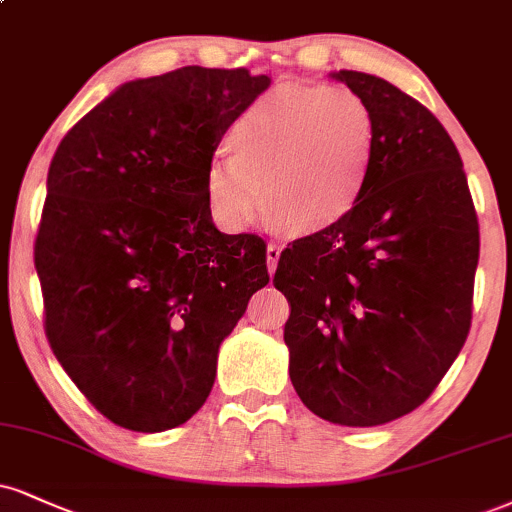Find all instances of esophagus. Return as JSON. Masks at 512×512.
I'll use <instances>...</instances> for the list:
<instances>
[{
    "instance_id": "1",
    "label": "esophagus",
    "mask_w": 512,
    "mask_h": 512,
    "mask_svg": "<svg viewBox=\"0 0 512 512\" xmlns=\"http://www.w3.org/2000/svg\"><path fill=\"white\" fill-rule=\"evenodd\" d=\"M279 257H281V245L279 243H269L267 245V269H269V272H276Z\"/></svg>"
}]
</instances>
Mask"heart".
I'll list each match as a JSON object with an SVG mask.
<instances>
[{"mask_svg": "<svg viewBox=\"0 0 512 512\" xmlns=\"http://www.w3.org/2000/svg\"><path fill=\"white\" fill-rule=\"evenodd\" d=\"M374 147L372 109L357 92L281 85L233 123L231 162L207 171L209 205L229 229H248L267 207L269 221L288 236L322 233L360 202Z\"/></svg>", "mask_w": 512, "mask_h": 512, "instance_id": "1", "label": "heart"}]
</instances>
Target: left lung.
<instances>
[{"mask_svg":"<svg viewBox=\"0 0 512 512\" xmlns=\"http://www.w3.org/2000/svg\"><path fill=\"white\" fill-rule=\"evenodd\" d=\"M377 126L365 193L341 224L281 252L291 381L315 415L377 427L432 396L472 324L479 224L439 119L389 80L338 71Z\"/></svg>","mask_w":512,"mask_h":512,"instance_id":"1","label":"left lung"}]
</instances>
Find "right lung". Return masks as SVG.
Masks as SVG:
<instances>
[{"instance_id":"add662e5","label":"right lung","mask_w":512,"mask_h":512,"mask_svg":"<svg viewBox=\"0 0 512 512\" xmlns=\"http://www.w3.org/2000/svg\"><path fill=\"white\" fill-rule=\"evenodd\" d=\"M267 76L183 66L131 80L64 135L35 238L45 334L80 393L131 432L202 408L221 341L267 286L264 240L212 224L207 171Z\"/></svg>"}]
</instances>
